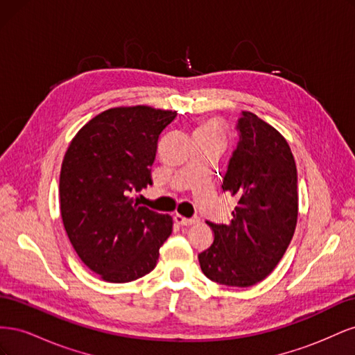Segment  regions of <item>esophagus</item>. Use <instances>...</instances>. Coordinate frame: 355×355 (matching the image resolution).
<instances>
[{
  "instance_id": "1",
  "label": "esophagus",
  "mask_w": 355,
  "mask_h": 355,
  "mask_svg": "<svg viewBox=\"0 0 355 355\" xmlns=\"http://www.w3.org/2000/svg\"><path fill=\"white\" fill-rule=\"evenodd\" d=\"M175 222L182 225V227H191V225H194L198 222L197 218H184L182 214H175Z\"/></svg>"
}]
</instances>
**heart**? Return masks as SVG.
<instances>
[{
  "label": "heart",
  "instance_id": "obj_1",
  "mask_svg": "<svg viewBox=\"0 0 355 355\" xmlns=\"http://www.w3.org/2000/svg\"><path fill=\"white\" fill-rule=\"evenodd\" d=\"M194 136L196 137H214L220 141V125L218 121H214V120H206L196 127Z\"/></svg>",
  "mask_w": 355,
  "mask_h": 355
}]
</instances>
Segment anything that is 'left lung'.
Here are the masks:
<instances>
[{
	"label": "left lung",
	"instance_id": "left-lung-1",
	"mask_svg": "<svg viewBox=\"0 0 355 355\" xmlns=\"http://www.w3.org/2000/svg\"><path fill=\"white\" fill-rule=\"evenodd\" d=\"M237 132L240 141L222 180L237 206L228 223L207 222L214 240L198 261L211 282L250 287L274 271L292 241L297 171L286 139L253 112H241Z\"/></svg>",
	"mask_w": 355,
	"mask_h": 355
}]
</instances>
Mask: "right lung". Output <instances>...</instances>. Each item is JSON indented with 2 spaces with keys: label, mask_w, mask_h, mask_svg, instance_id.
<instances>
[{
  "label": "right lung",
  "mask_w": 355,
  "mask_h": 355,
  "mask_svg": "<svg viewBox=\"0 0 355 355\" xmlns=\"http://www.w3.org/2000/svg\"><path fill=\"white\" fill-rule=\"evenodd\" d=\"M176 111L120 106L96 115L63 157L60 216L84 265L105 282L128 283L151 272L173 220L130 197L153 184L158 137Z\"/></svg>",
  "instance_id": "1"
}]
</instances>
